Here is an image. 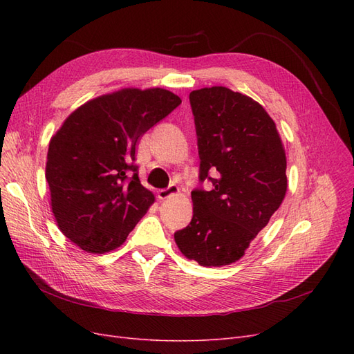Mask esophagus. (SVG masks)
<instances>
[{
    "label": "esophagus",
    "instance_id": "esophagus-1",
    "mask_svg": "<svg viewBox=\"0 0 354 354\" xmlns=\"http://www.w3.org/2000/svg\"><path fill=\"white\" fill-rule=\"evenodd\" d=\"M178 190H180V189H178L177 185H169L167 189H162V190L158 192V198H159L160 201L168 199V198H171V196L177 195Z\"/></svg>",
    "mask_w": 354,
    "mask_h": 354
}]
</instances>
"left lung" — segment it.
<instances>
[{
	"label": "left lung",
	"mask_w": 354,
	"mask_h": 354,
	"mask_svg": "<svg viewBox=\"0 0 354 354\" xmlns=\"http://www.w3.org/2000/svg\"><path fill=\"white\" fill-rule=\"evenodd\" d=\"M199 152L194 217L174 233L181 254L205 267L238 261L286 194V156L272 118L248 95L226 87L192 91ZM217 170V179L209 172Z\"/></svg>",
	"instance_id": "left-lung-1"
}]
</instances>
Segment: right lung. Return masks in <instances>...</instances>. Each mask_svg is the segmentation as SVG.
Here are the masks:
<instances>
[{
  "label": "right lung",
  "instance_id": "1",
  "mask_svg": "<svg viewBox=\"0 0 354 354\" xmlns=\"http://www.w3.org/2000/svg\"><path fill=\"white\" fill-rule=\"evenodd\" d=\"M181 103L162 88H125L72 112L51 137L46 178L57 226L81 250L121 246L155 196L138 180L136 146Z\"/></svg>",
  "mask_w": 354,
  "mask_h": 354
}]
</instances>
